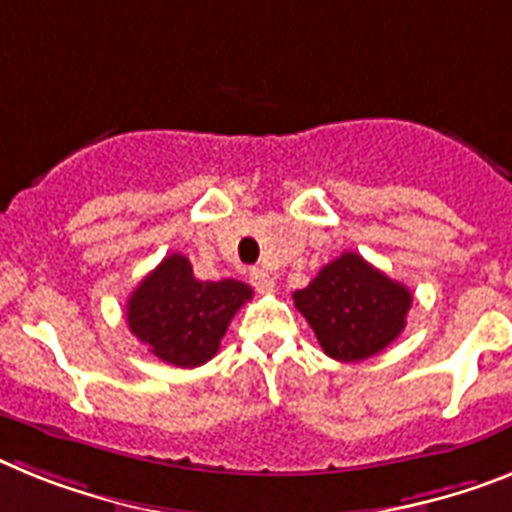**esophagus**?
<instances>
[{
	"instance_id": "obj_1",
	"label": "esophagus",
	"mask_w": 512,
	"mask_h": 512,
	"mask_svg": "<svg viewBox=\"0 0 512 512\" xmlns=\"http://www.w3.org/2000/svg\"><path fill=\"white\" fill-rule=\"evenodd\" d=\"M249 281H252V286H255L257 291H273V286H276L273 276H270L268 270H263V268L252 270V273H249Z\"/></svg>"
}]
</instances>
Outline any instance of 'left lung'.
I'll list each match as a JSON object with an SVG mask.
<instances>
[{
	"label": "left lung",
	"instance_id": "1",
	"mask_svg": "<svg viewBox=\"0 0 512 512\" xmlns=\"http://www.w3.org/2000/svg\"><path fill=\"white\" fill-rule=\"evenodd\" d=\"M322 351L338 362H362L388 349L406 328L411 291L356 252L328 263L307 289L294 291Z\"/></svg>",
	"mask_w": 512,
	"mask_h": 512
}]
</instances>
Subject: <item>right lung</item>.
Instances as JSON below:
<instances>
[{
    "mask_svg": "<svg viewBox=\"0 0 512 512\" xmlns=\"http://www.w3.org/2000/svg\"><path fill=\"white\" fill-rule=\"evenodd\" d=\"M249 299L247 283L197 281L190 260L174 252L132 291L127 325L161 362L192 369L216 356L231 317Z\"/></svg>",
    "mask_w": 512,
    "mask_h": 512,
    "instance_id": "right-lung-1",
    "label": "right lung"
}]
</instances>
